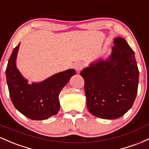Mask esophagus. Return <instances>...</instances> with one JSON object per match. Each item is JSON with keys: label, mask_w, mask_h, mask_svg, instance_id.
I'll use <instances>...</instances> for the list:
<instances>
[{"label": "esophagus", "mask_w": 149, "mask_h": 149, "mask_svg": "<svg viewBox=\"0 0 149 149\" xmlns=\"http://www.w3.org/2000/svg\"><path fill=\"white\" fill-rule=\"evenodd\" d=\"M84 68V65L82 63H76L74 65V68L77 72H80Z\"/></svg>", "instance_id": "obj_1"}]
</instances>
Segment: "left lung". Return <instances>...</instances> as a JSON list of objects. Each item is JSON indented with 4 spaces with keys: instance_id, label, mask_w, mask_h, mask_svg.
I'll list each match as a JSON object with an SVG mask.
<instances>
[{
    "instance_id": "1",
    "label": "left lung",
    "mask_w": 149,
    "mask_h": 149,
    "mask_svg": "<svg viewBox=\"0 0 149 149\" xmlns=\"http://www.w3.org/2000/svg\"><path fill=\"white\" fill-rule=\"evenodd\" d=\"M108 61L100 60L81 72L88 111L100 118L114 120L133 105L137 95L139 69L134 52L117 37Z\"/></svg>"
}]
</instances>
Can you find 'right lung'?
Here are the masks:
<instances>
[{"mask_svg": "<svg viewBox=\"0 0 149 149\" xmlns=\"http://www.w3.org/2000/svg\"><path fill=\"white\" fill-rule=\"evenodd\" d=\"M19 46L13 51L6 70L11 101L15 107L29 119L47 120L58 113L59 93L71 76L76 74V71L68 69L51 76L43 82L29 84L16 68Z\"/></svg>", "mask_w": 149, "mask_h": 149, "instance_id": "right-lung-1", "label": "right lung"}]
</instances>
